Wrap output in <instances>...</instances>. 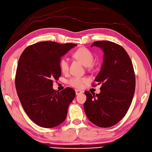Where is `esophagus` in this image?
Segmentation results:
<instances>
[{
  "instance_id": "1",
  "label": "esophagus",
  "mask_w": 152,
  "mask_h": 152,
  "mask_svg": "<svg viewBox=\"0 0 152 152\" xmlns=\"http://www.w3.org/2000/svg\"><path fill=\"white\" fill-rule=\"evenodd\" d=\"M76 95H79V94H81L83 93V91H80V90H78V89H76Z\"/></svg>"
}]
</instances>
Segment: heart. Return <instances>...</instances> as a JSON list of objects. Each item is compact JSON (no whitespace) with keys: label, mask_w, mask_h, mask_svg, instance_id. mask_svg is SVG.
<instances>
[{"label":"heart","mask_w":152,"mask_h":152,"mask_svg":"<svg viewBox=\"0 0 152 152\" xmlns=\"http://www.w3.org/2000/svg\"><path fill=\"white\" fill-rule=\"evenodd\" d=\"M75 59L86 67L93 64L94 59L93 54L88 49L83 47L77 49L73 54ZM59 67L62 72H67L69 70V61L66 58H61L59 61ZM87 81V79L84 77H74L69 80V83L72 86L76 88H81L83 85Z\"/></svg>","instance_id":"obj_1"}]
</instances>
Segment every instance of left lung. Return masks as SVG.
Listing matches in <instances>:
<instances>
[{
	"label": "left lung",
	"mask_w": 152,
	"mask_h": 152,
	"mask_svg": "<svg viewBox=\"0 0 152 152\" xmlns=\"http://www.w3.org/2000/svg\"><path fill=\"white\" fill-rule=\"evenodd\" d=\"M103 52V63L94 81L102 84L99 94L86 91L84 110L99 127L116 125L127 113L135 90V75L130 56L120 45L108 41L94 42Z\"/></svg>",
	"instance_id": "left-lung-1"
}]
</instances>
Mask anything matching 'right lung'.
Returning a JSON list of instances; mask_svg holds the SVG:
<instances>
[{"mask_svg": "<svg viewBox=\"0 0 152 152\" xmlns=\"http://www.w3.org/2000/svg\"><path fill=\"white\" fill-rule=\"evenodd\" d=\"M76 46L40 42L26 48L20 56L15 80L17 93L26 113L41 127L61 124L76 96L71 88L60 92L53 88V81L61 75V58Z\"/></svg>", "mask_w": 152, "mask_h": 152, "instance_id": "right-lung-1", "label": "right lung"}]
</instances>
